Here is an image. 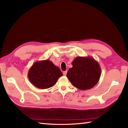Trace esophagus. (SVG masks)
Returning a JSON list of instances; mask_svg holds the SVG:
<instances>
[{
	"label": "esophagus",
	"mask_w": 128,
	"mask_h": 128,
	"mask_svg": "<svg viewBox=\"0 0 128 128\" xmlns=\"http://www.w3.org/2000/svg\"><path fill=\"white\" fill-rule=\"evenodd\" d=\"M62 73H63V75L64 76H66L67 74V71H64V72H62Z\"/></svg>",
	"instance_id": "34e87169"
}]
</instances>
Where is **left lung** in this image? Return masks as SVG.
I'll return each mask as SVG.
<instances>
[{
  "mask_svg": "<svg viewBox=\"0 0 128 128\" xmlns=\"http://www.w3.org/2000/svg\"><path fill=\"white\" fill-rule=\"evenodd\" d=\"M72 67L66 76L76 88L86 90L91 89L98 82L101 69L98 62L92 56H78L72 62Z\"/></svg>",
  "mask_w": 128,
  "mask_h": 128,
  "instance_id": "1",
  "label": "left lung"
}]
</instances>
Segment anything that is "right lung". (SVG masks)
I'll return each instance as SVG.
<instances>
[{
    "label": "right lung",
    "mask_w": 128,
    "mask_h": 128,
    "mask_svg": "<svg viewBox=\"0 0 128 128\" xmlns=\"http://www.w3.org/2000/svg\"><path fill=\"white\" fill-rule=\"evenodd\" d=\"M62 76V74L59 68L48 59L35 62L28 74L31 83L40 89L53 86Z\"/></svg>",
    "instance_id": "1"
}]
</instances>
